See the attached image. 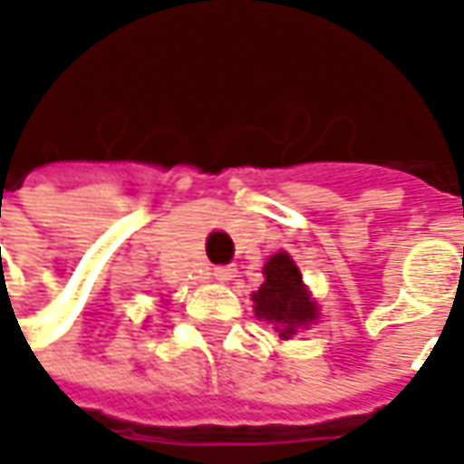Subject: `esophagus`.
<instances>
[{
	"instance_id": "obj_1",
	"label": "esophagus",
	"mask_w": 464,
	"mask_h": 464,
	"mask_svg": "<svg viewBox=\"0 0 464 464\" xmlns=\"http://www.w3.org/2000/svg\"><path fill=\"white\" fill-rule=\"evenodd\" d=\"M214 278H217V281H222V284H227V281H232V278H235V268H232V266H217V268H214Z\"/></svg>"
}]
</instances>
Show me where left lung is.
<instances>
[{
  "label": "left lung",
  "instance_id": "left-lung-1",
  "mask_svg": "<svg viewBox=\"0 0 464 464\" xmlns=\"http://www.w3.org/2000/svg\"><path fill=\"white\" fill-rule=\"evenodd\" d=\"M266 281L253 295L256 314L268 320L281 341H289L296 330L317 317V307L307 295L299 268L286 253H276L263 268Z\"/></svg>",
  "mask_w": 464,
  "mask_h": 464
}]
</instances>
